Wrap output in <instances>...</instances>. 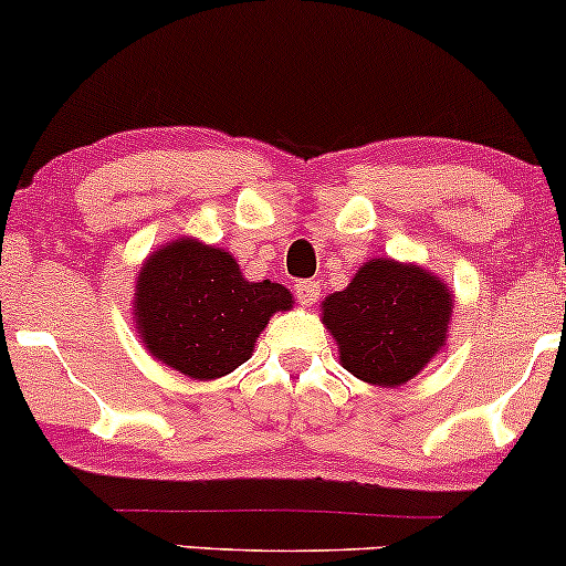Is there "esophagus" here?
<instances>
[{"mask_svg":"<svg viewBox=\"0 0 566 566\" xmlns=\"http://www.w3.org/2000/svg\"><path fill=\"white\" fill-rule=\"evenodd\" d=\"M295 295L301 305H314L316 297H319V282L314 279H303V282L295 284Z\"/></svg>","mask_w":566,"mask_h":566,"instance_id":"34e87169","label":"esophagus"}]
</instances>
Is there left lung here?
<instances>
[{
    "label": "left lung",
    "instance_id": "obj_1",
    "mask_svg": "<svg viewBox=\"0 0 566 566\" xmlns=\"http://www.w3.org/2000/svg\"><path fill=\"white\" fill-rule=\"evenodd\" d=\"M340 365L373 386H401L444 346L452 297L418 265L369 261L354 282L322 303Z\"/></svg>",
    "mask_w": 566,
    "mask_h": 566
}]
</instances>
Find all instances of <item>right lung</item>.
<instances>
[{
  "instance_id": "add662e5",
  "label": "right lung",
  "mask_w": 566,
  "mask_h": 566,
  "mask_svg": "<svg viewBox=\"0 0 566 566\" xmlns=\"http://www.w3.org/2000/svg\"><path fill=\"white\" fill-rule=\"evenodd\" d=\"M140 340L178 373L212 380L250 359L271 314L287 311L282 284L247 282L229 252L193 239L161 247L135 284Z\"/></svg>"
}]
</instances>
